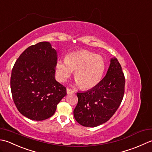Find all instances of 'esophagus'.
I'll list each match as a JSON object with an SVG mask.
<instances>
[{
	"instance_id": "34e87169",
	"label": "esophagus",
	"mask_w": 152,
	"mask_h": 152,
	"mask_svg": "<svg viewBox=\"0 0 152 152\" xmlns=\"http://www.w3.org/2000/svg\"><path fill=\"white\" fill-rule=\"evenodd\" d=\"M73 92V90L70 89V88H67V93L68 94H72Z\"/></svg>"
}]
</instances>
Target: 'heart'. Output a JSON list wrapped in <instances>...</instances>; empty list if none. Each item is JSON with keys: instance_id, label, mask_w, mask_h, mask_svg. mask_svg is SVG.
I'll list each match as a JSON object with an SVG mask.
<instances>
[{"instance_id": "b5f03b06", "label": "heart", "mask_w": 152, "mask_h": 152, "mask_svg": "<svg viewBox=\"0 0 152 152\" xmlns=\"http://www.w3.org/2000/svg\"><path fill=\"white\" fill-rule=\"evenodd\" d=\"M106 69V62L101 56L88 50L73 52L66 60H58L56 64L57 79L64 83L75 70V82L83 88L94 87L101 80Z\"/></svg>"}]
</instances>
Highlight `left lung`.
<instances>
[{"label": "left lung", "instance_id": "8db88e82", "mask_svg": "<svg viewBox=\"0 0 152 152\" xmlns=\"http://www.w3.org/2000/svg\"><path fill=\"white\" fill-rule=\"evenodd\" d=\"M125 79L115 58H111L106 76L88 91L77 92L78 103L73 111L80 125L95 127L107 122L118 109L125 92Z\"/></svg>", "mask_w": 152, "mask_h": 152}]
</instances>
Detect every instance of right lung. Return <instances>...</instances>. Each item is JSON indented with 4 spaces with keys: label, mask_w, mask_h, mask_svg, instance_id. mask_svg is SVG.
<instances>
[{
    "label": "right lung",
    "mask_w": 152,
    "mask_h": 152,
    "mask_svg": "<svg viewBox=\"0 0 152 152\" xmlns=\"http://www.w3.org/2000/svg\"><path fill=\"white\" fill-rule=\"evenodd\" d=\"M57 52L50 42H41L26 49L12 70L10 88L18 111L31 120L42 121L54 115L67 94L55 79Z\"/></svg>",
    "instance_id": "1"
}]
</instances>
